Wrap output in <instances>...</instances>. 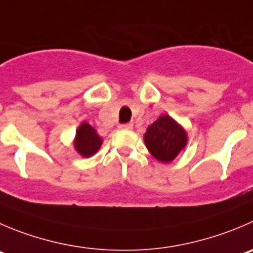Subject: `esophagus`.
<instances>
[{"label":"esophagus","mask_w":253,"mask_h":253,"mask_svg":"<svg viewBox=\"0 0 253 253\" xmlns=\"http://www.w3.org/2000/svg\"><path fill=\"white\" fill-rule=\"evenodd\" d=\"M119 129H122V130H131V129H133V124H131V123H125V124H120Z\"/></svg>","instance_id":"esophagus-1"}]
</instances>
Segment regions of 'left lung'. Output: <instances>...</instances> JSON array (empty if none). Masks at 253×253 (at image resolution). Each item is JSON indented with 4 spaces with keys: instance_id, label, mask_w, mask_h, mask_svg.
<instances>
[{
    "instance_id": "1",
    "label": "left lung",
    "mask_w": 253,
    "mask_h": 253,
    "mask_svg": "<svg viewBox=\"0 0 253 253\" xmlns=\"http://www.w3.org/2000/svg\"><path fill=\"white\" fill-rule=\"evenodd\" d=\"M144 141L151 155L161 163L176 158L187 141L184 129L169 115H161L144 134Z\"/></svg>"
}]
</instances>
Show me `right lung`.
I'll use <instances>...</instances> for the list:
<instances>
[{
	"label": "right lung",
	"mask_w": 253,
	"mask_h": 253,
	"mask_svg": "<svg viewBox=\"0 0 253 253\" xmlns=\"http://www.w3.org/2000/svg\"><path fill=\"white\" fill-rule=\"evenodd\" d=\"M100 145H102V139L99 138L97 131L88 123H82L77 131L76 143H74L77 151L84 158H88L97 153Z\"/></svg>",
	"instance_id": "right-lung-1"
}]
</instances>
